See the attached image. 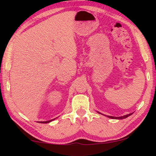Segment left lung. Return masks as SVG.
Wrapping results in <instances>:
<instances>
[{"label":"left lung","instance_id":"1","mask_svg":"<svg viewBox=\"0 0 156 156\" xmlns=\"http://www.w3.org/2000/svg\"><path fill=\"white\" fill-rule=\"evenodd\" d=\"M132 114H127V115H125L123 116V117H112V116H108L109 118H112V119H125V118H127L128 117H129V116L131 115Z\"/></svg>","mask_w":156,"mask_h":156}]
</instances>
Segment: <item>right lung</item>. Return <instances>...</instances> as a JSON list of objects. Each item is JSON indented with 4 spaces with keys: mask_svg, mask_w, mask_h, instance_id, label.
I'll return each mask as SVG.
<instances>
[{
    "mask_svg": "<svg viewBox=\"0 0 156 156\" xmlns=\"http://www.w3.org/2000/svg\"><path fill=\"white\" fill-rule=\"evenodd\" d=\"M53 119H51V120H49V121H46V122H40V123H48L50 122H51Z\"/></svg>",
    "mask_w": 156,
    "mask_h": 156,
    "instance_id": "add662e5",
    "label": "right lung"
}]
</instances>
